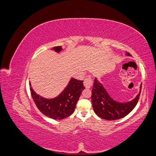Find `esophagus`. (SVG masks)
<instances>
[{
	"label": "esophagus",
	"instance_id": "esophagus-1",
	"mask_svg": "<svg viewBox=\"0 0 156 156\" xmlns=\"http://www.w3.org/2000/svg\"><path fill=\"white\" fill-rule=\"evenodd\" d=\"M92 83H93L92 79L90 77H87V78L84 79V85L86 88H90L92 85Z\"/></svg>",
	"mask_w": 156,
	"mask_h": 156
}]
</instances>
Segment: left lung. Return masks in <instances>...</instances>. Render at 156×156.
<instances>
[{"mask_svg":"<svg viewBox=\"0 0 156 156\" xmlns=\"http://www.w3.org/2000/svg\"><path fill=\"white\" fill-rule=\"evenodd\" d=\"M126 55L131 56L127 52ZM141 88L142 85L140 84V92L133 100L126 103H120L113 100L102 84L95 78L91 96L94 111L99 117L107 120H115L124 118L136 106L139 99Z\"/></svg>","mask_w":156,"mask_h":156,"instance_id":"1","label":"left lung"}]
</instances>
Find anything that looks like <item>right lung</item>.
<instances>
[{
  "instance_id": "right-lung-1",
  "label": "right lung",
  "mask_w": 156,
  "mask_h": 156,
  "mask_svg": "<svg viewBox=\"0 0 156 156\" xmlns=\"http://www.w3.org/2000/svg\"><path fill=\"white\" fill-rule=\"evenodd\" d=\"M52 49L59 53L62 49L61 46H56ZM83 82V81L72 78L62 92L52 99H46L37 94L33 90L30 83L31 96L42 114L52 119L62 120L73 112L81 92L85 88Z\"/></svg>"
}]
</instances>
